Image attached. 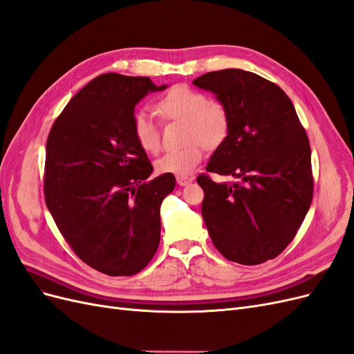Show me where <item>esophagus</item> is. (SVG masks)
Masks as SVG:
<instances>
[{
	"mask_svg": "<svg viewBox=\"0 0 354 354\" xmlns=\"http://www.w3.org/2000/svg\"><path fill=\"white\" fill-rule=\"evenodd\" d=\"M192 181H194V178L189 177V176H177L178 186H186V185L192 183Z\"/></svg>",
	"mask_w": 354,
	"mask_h": 354,
	"instance_id": "34e87169",
	"label": "esophagus"
}]
</instances>
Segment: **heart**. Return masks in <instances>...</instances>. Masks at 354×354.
I'll list each match as a JSON object with an SVG mask.
<instances>
[{"mask_svg": "<svg viewBox=\"0 0 354 354\" xmlns=\"http://www.w3.org/2000/svg\"><path fill=\"white\" fill-rule=\"evenodd\" d=\"M156 111L164 120L186 122L185 142L180 149H171L156 160V169L164 174L186 176L194 171L203 156V147H217L229 133V113L220 103L211 102L187 85H176L156 102ZM131 131L136 143L145 152L155 153L160 147L159 127L153 118L140 111L134 113Z\"/></svg>", "mask_w": 354, "mask_h": 354, "instance_id": "heart-1", "label": "heart"}]
</instances>
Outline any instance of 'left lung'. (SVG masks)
Instances as JSON below:
<instances>
[{"mask_svg":"<svg viewBox=\"0 0 354 354\" xmlns=\"http://www.w3.org/2000/svg\"><path fill=\"white\" fill-rule=\"evenodd\" d=\"M216 94L229 113V133L212 153L202 217L214 246L227 260L254 266L272 260L292 242L313 199L312 152L292 102L274 82L242 69L194 80Z\"/></svg>","mask_w":354,"mask_h":354,"instance_id":"left-lung-1","label":"left lung"}]
</instances>
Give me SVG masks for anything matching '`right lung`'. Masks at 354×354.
Instances as JSON below:
<instances>
[{
	"label": "right lung",
	"mask_w": 354,
	"mask_h": 354,
	"mask_svg": "<svg viewBox=\"0 0 354 354\" xmlns=\"http://www.w3.org/2000/svg\"><path fill=\"white\" fill-rule=\"evenodd\" d=\"M147 77L103 73L73 95L46 146L44 195L72 251L109 276L143 270L160 241L159 208L176 187L134 140L136 104L162 91Z\"/></svg>",
	"instance_id": "1"
}]
</instances>
